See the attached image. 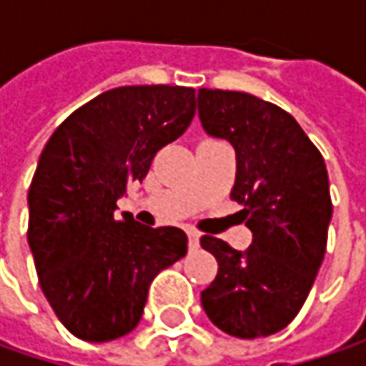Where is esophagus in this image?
Masks as SVG:
<instances>
[{
    "label": "esophagus",
    "mask_w": 366,
    "mask_h": 366,
    "mask_svg": "<svg viewBox=\"0 0 366 366\" xmlns=\"http://www.w3.org/2000/svg\"><path fill=\"white\" fill-rule=\"evenodd\" d=\"M187 240H189V250H195V248L199 246V232L187 230Z\"/></svg>",
    "instance_id": "1"
}]
</instances>
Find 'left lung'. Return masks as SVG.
<instances>
[{
    "mask_svg": "<svg viewBox=\"0 0 366 366\" xmlns=\"http://www.w3.org/2000/svg\"><path fill=\"white\" fill-rule=\"evenodd\" d=\"M197 109L205 132L236 150L230 199L244 207L252 232L244 252L202 236L218 259L202 305L230 336H269L300 314L324 260L332 218L326 162L291 114L250 93L202 87Z\"/></svg>",
    "mask_w": 366,
    "mask_h": 366,
    "instance_id": "obj_1",
    "label": "left lung"
}]
</instances>
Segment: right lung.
<instances>
[{
  "instance_id": "add662e5",
  "label": "right lung",
  "mask_w": 366,
  "mask_h": 366,
  "mask_svg": "<svg viewBox=\"0 0 366 366\" xmlns=\"http://www.w3.org/2000/svg\"><path fill=\"white\" fill-rule=\"evenodd\" d=\"M193 116L191 87H116L75 109L42 150L28 189V244L44 297L81 340L132 332L152 279L187 254L183 230L114 209Z\"/></svg>"
}]
</instances>
